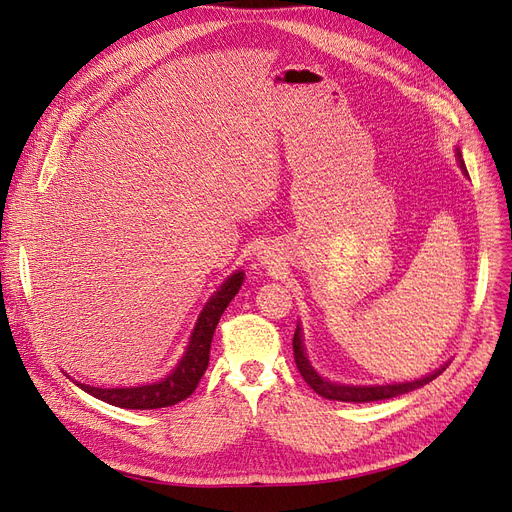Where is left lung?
<instances>
[{"mask_svg":"<svg viewBox=\"0 0 512 512\" xmlns=\"http://www.w3.org/2000/svg\"><path fill=\"white\" fill-rule=\"evenodd\" d=\"M457 158H459V164H461V170L463 173L468 175L466 170V164H463L461 160V153L457 151ZM292 350H294V363H297V369L299 374L303 376V380L312 386V389L322 395L324 399H333V401H354V404H365V401H380V399H391V397H397V395H404V393H410L414 389H421V386L429 384L431 380H436L442 371H433V374L421 378V380H414V382H404V384H386V386H346V384H335V382H329L320 378L314 367L309 365L307 356H305V350H303V342H301V329L297 327V331H294V337H292Z\"/></svg>","mask_w":512,"mask_h":512,"instance_id":"left-lung-1","label":"left lung"}]
</instances>
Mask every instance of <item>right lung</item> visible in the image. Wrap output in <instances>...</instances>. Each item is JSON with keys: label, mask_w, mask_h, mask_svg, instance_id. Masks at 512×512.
<instances>
[{"label": "right lung", "mask_w": 512, "mask_h": 512, "mask_svg": "<svg viewBox=\"0 0 512 512\" xmlns=\"http://www.w3.org/2000/svg\"><path fill=\"white\" fill-rule=\"evenodd\" d=\"M243 282V273L230 275L224 286L213 294L211 301L205 305L200 318L196 322V329L192 333L190 346L185 350V356L175 367L173 374H168L164 380L147 386H134V389H98V386L79 384L81 389L89 395H94L106 404L128 410H156L175 406L185 397H190L196 386L203 378L205 369L209 365V352H211V339L215 327L224 314V309L232 301V297L239 292Z\"/></svg>", "instance_id": "add662e5"}]
</instances>
